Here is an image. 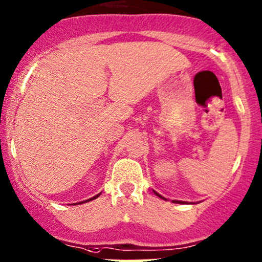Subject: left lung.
<instances>
[{"label":"left lung","instance_id":"8db88e82","mask_svg":"<svg viewBox=\"0 0 262 262\" xmlns=\"http://www.w3.org/2000/svg\"><path fill=\"white\" fill-rule=\"evenodd\" d=\"M155 192V191H154ZM155 194H157L158 195V196H159V198H162V199H164V198L162 196V195H159V194H158V192H155ZM175 201V203H179V201H178V200H174Z\"/></svg>","mask_w":262,"mask_h":262}]
</instances>
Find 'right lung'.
<instances>
[{
  "label": "right lung",
  "instance_id": "right-lung-1",
  "mask_svg": "<svg viewBox=\"0 0 262 262\" xmlns=\"http://www.w3.org/2000/svg\"><path fill=\"white\" fill-rule=\"evenodd\" d=\"M99 196V194L98 195H96V196H93V198H91V199H88V200H85V201H91V200H94V199H97V198H98ZM82 203H83V201H82ZM82 203H79V204H82ZM77 204V203H76Z\"/></svg>",
  "mask_w": 262,
  "mask_h": 262
}]
</instances>
